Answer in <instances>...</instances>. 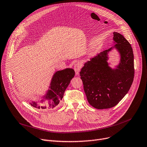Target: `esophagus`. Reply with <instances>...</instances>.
<instances>
[{
	"label": "esophagus",
	"instance_id": "esophagus-1",
	"mask_svg": "<svg viewBox=\"0 0 147 147\" xmlns=\"http://www.w3.org/2000/svg\"><path fill=\"white\" fill-rule=\"evenodd\" d=\"M81 67H82V64L79 61L75 64V65H74V70H75V74H76V75H78L79 74L80 70L81 69Z\"/></svg>",
	"mask_w": 147,
	"mask_h": 147
}]
</instances>
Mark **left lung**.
<instances>
[{
    "label": "left lung",
    "instance_id": "left-lung-1",
    "mask_svg": "<svg viewBox=\"0 0 147 147\" xmlns=\"http://www.w3.org/2000/svg\"><path fill=\"white\" fill-rule=\"evenodd\" d=\"M115 47L121 54L115 70L107 61L111 48L101 52L86 63L80 72L88 103L96 109L113 108L127 93L134 81V55L131 45L122 34L114 32Z\"/></svg>",
    "mask_w": 147,
    "mask_h": 147
}]
</instances>
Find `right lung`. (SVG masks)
<instances>
[{
  "instance_id": "1",
  "label": "right lung",
  "mask_w": 147,
  "mask_h": 147,
  "mask_svg": "<svg viewBox=\"0 0 147 147\" xmlns=\"http://www.w3.org/2000/svg\"><path fill=\"white\" fill-rule=\"evenodd\" d=\"M75 76V71L72 69H66L55 73L52 78L50 90L45 96L49 100L48 103L43 102L37 103L36 102L30 103V105L36 108L40 109H48L54 108L60 101L62 100L65 90L70 84L72 78Z\"/></svg>"
}]
</instances>
